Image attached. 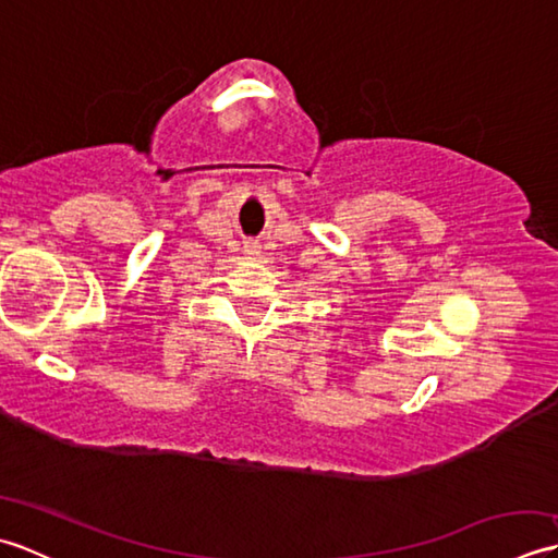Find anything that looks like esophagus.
<instances>
[{
	"label": "esophagus",
	"instance_id": "1",
	"mask_svg": "<svg viewBox=\"0 0 558 558\" xmlns=\"http://www.w3.org/2000/svg\"><path fill=\"white\" fill-rule=\"evenodd\" d=\"M260 254V244L256 240H246L244 242V256L248 258H256Z\"/></svg>",
	"mask_w": 558,
	"mask_h": 558
}]
</instances>
